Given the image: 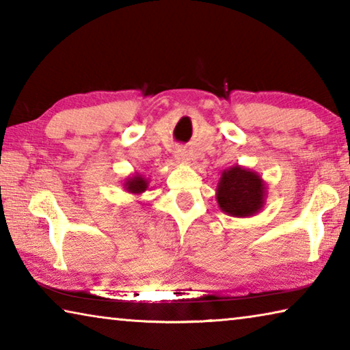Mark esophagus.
<instances>
[{"instance_id":"obj_1","label":"esophagus","mask_w":350,"mask_h":350,"mask_svg":"<svg viewBox=\"0 0 350 350\" xmlns=\"http://www.w3.org/2000/svg\"><path fill=\"white\" fill-rule=\"evenodd\" d=\"M174 157H176L177 162L188 163V154H187L185 150H183V148H176V150H174Z\"/></svg>"}]
</instances>
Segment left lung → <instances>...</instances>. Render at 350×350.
Returning <instances> with one entry per match:
<instances>
[{
	"instance_id": "1",
	"label": "left lung",
	"mask_w": 350,
	"mask_h": 350,
	"mask_svg": "<svg viewBox=\"0 0 350 350\" xmlns=\"http://www.w3.org/2000/svg\"><path fill=\"white\" fill-rule=\"evenodd\" d=\"M267 187L254 171L234 165L225 170L217 183L216 200L225 215L250 217L264 208Z\"/></svg>"
}]
</instances>
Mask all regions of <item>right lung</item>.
I'll use <instances>...</instances> for the list:
<instances>
[{
    "mask_svg": "<svg viewBox=\"0 0 350 350\" xmlns=\"http://www.w3.org/2000/svg\"><path fill=\"white\" fill-rule=\"evenodd\" d=\"M148 187H150V179H146L145 176H142L139 173L129 176L128 179H125V182H123V188H125L128 193H133V194L145 193Z\"/></svg>",
    "mask_w": 350,
    "mask_h": 350,
    "instance_id": "1",
    "label": "right lung"
}]
</instances>
